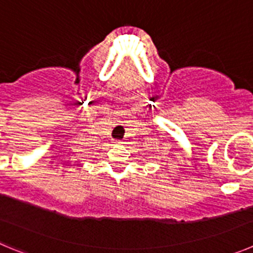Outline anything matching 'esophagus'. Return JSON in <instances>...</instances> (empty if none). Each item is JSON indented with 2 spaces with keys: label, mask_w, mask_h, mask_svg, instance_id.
<instances>
[{
  "label": "esophagus",
  "mask_w": 253,
  "mask_h": 253,
  "mask_svg": "<svg viewBox=\"0 0 253 253\" xmlns=\"http://www.w3.org/2000/svg\"><path fill=\"white\" fill-rule=\"evenodd\" d=\"M116 143H121V142H120V141H117V142H116Z\"/></svg>",
  "instance_id": "esophagus-1"
}]
</instances>
